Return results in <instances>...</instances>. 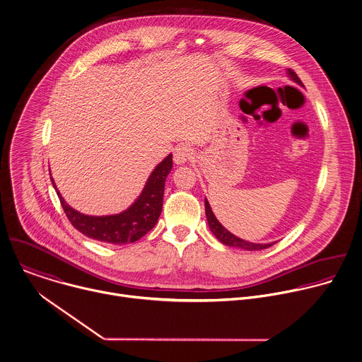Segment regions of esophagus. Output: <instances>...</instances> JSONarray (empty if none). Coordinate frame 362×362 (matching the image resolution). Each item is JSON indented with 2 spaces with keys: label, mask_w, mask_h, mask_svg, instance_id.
Segmentation results:
<instances>
[{
  "label": "esophagus",
  "mask_w": 362,
  "mask_h": 362,
  "mask_svg": "<svg viewBox=\"0 0 362 362\" xmlns=\"http://www.w3.org/2000/svg\"><path fill=\"white\" fill-rule=\"evenodd\" d=\"M192 156H193V149H192L190 146H187V145H179V146L175 149L173 160H175V163L182 165V163L187 162Z\"/></svg>",
  "instance_id": "1"
}]
</instances>
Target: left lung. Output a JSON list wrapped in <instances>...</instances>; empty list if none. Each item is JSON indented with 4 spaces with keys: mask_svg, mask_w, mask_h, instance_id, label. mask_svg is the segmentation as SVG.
Masks as SVG:
<instances>
[{
    "mask_svg": "<svg viewBox=\"0 0 362 362\" xmlns=\"http://www.w3.org/2000/svg\"><path fill=\"white\" fill-rule=\"evenodd\" d=\"M288 73H289V76H291L296 83L303 84V83H302V80L298 77V74H296L292 69H289V71H288ZM204 206H206V216H207L209 227H210L211 233L217 237V240H218L220 243H223L224 245L235 247V248H243V250H247V251L265 250V248H269V247H272V245H274V243H271V244H254V243H248V241H244V240H241V238L235 237L234 234H231L228 230H226V228L220 224V221L216 218L214 213L211 211V207H210V204H209V202H207V200H206Z\"/></svg>",
    "mask_w": 362,
    "mask_h": 362,
    "instance_id": "left-lung-1",
    "label": "left lung"
}]
</instances>
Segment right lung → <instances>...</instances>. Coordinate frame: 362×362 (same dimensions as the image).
Segmentation results:
<instances>
[{
    "mask_svg": "<svg viewBox=\"0 0 362 362\" xmlns=\"http://www.w3.org/2000/svg\"><path fill=\"white\" fill-rule=\"evenodd\" d=\"M172 166V155H169L151 173L141 196L128 210L115 216L104 217L86 216L71 209L57 192L53 179H50L53 187L56 189L63 211L76 230L88 238L107 244L121 245L138 241L155 227L162 211L165 180L170 173Z\"/></svg>",
    "mask_w": 362,
    "mask_h": 362,
    "instance_id": "obj_1",
    "label": "right lung"
}]
</instances>
